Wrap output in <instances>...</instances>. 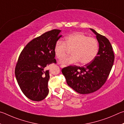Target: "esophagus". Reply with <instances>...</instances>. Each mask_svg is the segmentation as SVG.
<instances>
[{"mask_svg": "<svg viewBox=\"0 0 124 124\" xmlns=\"http://www.w3.org/2000/svg\"><path fill=\"white\" fill-rule=\"evenodd\" d=\"M65 65H60V67H61V68H64V67H65Z\"/></svg>", "mask_w": 124, "mask_h": 124, "instance_id": "1", "label": "esophagus"}]
</instances>
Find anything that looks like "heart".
<instances>
[{"label": "heart", "instance_id": "heart-1", "mask_svg": "<svg viewBox=\"0 0 124 124\" xmlns=\"http://www.w3.org/2000/svg\"><path fill=\"white\" fill-rule=\"evenodd\" d=\"M99 42L96 39L89 37L82 32H76L67 36L65 41L58 40L54 46V54L58 59H62L71 50L70 56L60 61L61 64L68 65L78 62L85 65L90 63L99 52Z\"/></svg>", "mask_w": 124, "mask_h": 124}]
</instances>
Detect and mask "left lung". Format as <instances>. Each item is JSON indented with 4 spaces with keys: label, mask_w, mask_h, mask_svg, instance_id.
Wrapping results in <instances>:
<instances>
[{
    "label": "left lung",
    "mask_w": 124,
    "mask_h": 124,
    "mask_svg": "<svg viewBox=\"0 0 124 124\" xmlns=\"http://www.w3.org/2000/svg\"><path fill=\"white\" fill-rule=\"evenodd\" d=\"M90 29L96 35L99 43L96 57L84 66L70 65L62 70L68 85L81 94H90L102 87L107 81L114 60L113 48L108 39Z\"/></svg>",
    "instance_id": "1"
}]
</instances>
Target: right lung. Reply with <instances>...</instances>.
<instances>
[{
	"label": "right lung",
	"instance_id": "add662e5",
	"mask_svg": "<svg viewBox=\"0 0 124 124\" xmlns=\"http://www.w3.org/2000/svg\"><path fill=\"white\" fill-rule=\"evenodd\" d=\"M59 29L45 32L25 46L15 68L16 80L22 92L28 99L40 101L48 94L49 70L45 68L56 64L54 46L62 35Z\"/></svg>",
	"mask_w": 124,
	"mask_h": 124
}]
</instances>
